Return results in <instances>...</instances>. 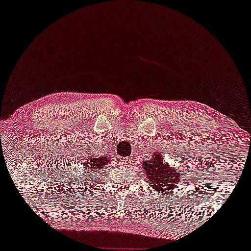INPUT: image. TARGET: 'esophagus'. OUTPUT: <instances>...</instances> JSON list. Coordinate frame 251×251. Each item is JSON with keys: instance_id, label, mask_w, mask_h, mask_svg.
Segmentation results:
<instances>
[{"instance_id": "obj_1", "label": "esophagus", "mask_w": 251, "mask_h": 251, "mask_svg": "<svg viewBox=\"0 0 251 251\" xmlns=\"http://www.w3.org/2000/svg\"><path fill=\"white\" fill-rule=\"evenodd\" d=\"M121 161L124 166H129V164L132 163V158H123Z\"/></svg>"}]
</instances>
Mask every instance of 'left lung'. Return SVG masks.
I'll return each mask as SVG.
<instances>
[{
	"mask_svg": "<svg viewBox=\"0 0 251 251\" xmlns=\"http://www.w3.org/2000/svg\"><path fill=\"white\" fill-rule=\"evenodd\" d=\"M142 168L144 169V174L147 175L151 187L156 190V193L166 195L180 184L181 171L173 166H168L161 152L156 151L153 153L151 159L143 161Z\"/></svg>",
	"mask_w": 251,
	"mask_h": 251,
	"instance_id": "8db88e82",
	"label": "left lung"
}]
</instances>
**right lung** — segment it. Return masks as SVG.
Returning a JSON list of instances; mask_svg holds the SVG:
<instances>
[{"mask_svg":"<svg viewBox=\"0 0 251 251\" xmlns=\"http://www.w3.org/2000/svg\"><path fill=\"white\" fill-rule=\"evenodd\" d=\"M111 160L107 156H100V155H95L89 154V158H87V161L84 164V171H85V177H89V176H95L98 174L100 170L102 169L103 167H106L107 164H110Z\"/></svg>","mask_w":251,"mask_h":251,"instance_id":"right-lung-1","label":"right lung"}]
</instances>
